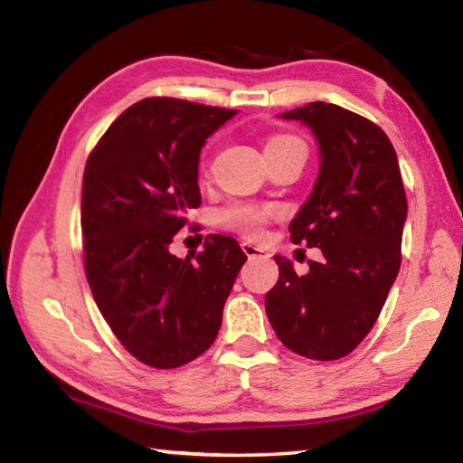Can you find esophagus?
<instances>
[{
	"label": "esophagus",
	"mask_w": 463,
	"mask_h": 463,
	"mask_svg": "<svg viewBox=\"0 0 463 463\" xmlns=\"http://www.w3.org/2000/svg\"><path fill=\"white\" fill-rule=\"evenodd\" d=\"M241 249H242V253H245L247 257H263V260H268V257H269V250L268 249L257 247V245H253V242H249V241L241 242Z\"/></svg>",
	"instance_id": "esophagus-1"
}]
</instances>
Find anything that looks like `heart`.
<instances>
[{
  "label": "heart",
  "mask_w": 463,
  "mask_h": 463,
  "mask_svg": "<svg viewBox=\"0 0 463 463\" xmlns=\"http://www.w3.org/2000/svg\"><path fill=\"white\" fill-rule=\"evenodd\" d=\"M289 143H300V140L289 138V137H273L268 148H276L281 145ZM278 216L276 206H250V203H239V206H231L221 213V222L226 229L239 231L249 239H257L263 234L265 224Z\"/></svg>",
  "instance_id": "b5f03b06"
}]
</instances>
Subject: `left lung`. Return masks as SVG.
<instances>
[{
  "instance_id": "left-lung-1",
  "label": "left lung",
  "mask_w": 463,
  "mask_h": 463,
  "mask_svg": "<svg viewBox=\"0 0 463 463\" xmlns=\"http://www.w3.org/2000/svg\"><path fill=\"white\" fill-rule=\"evenodd\" d=\"M317 137L320 169L304 206L289 222L292 242L318 247L307 276L276 255L279 278L265 312L294 354L333 362L372 331L401 269L406 194L390 138L364 116L326 101L279 114Z\"/></svg>"
}]
</instances>
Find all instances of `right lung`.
<instances>
[{"label": "right lung", "mask_w": 463, "mask_h": 463, "mask_svg": "<svg viewBox=\"0 0 463 463\" xmlns=\"http://www.w3.org/2000/svg\"><path fill=\"white\" fill-rule=\"evenodd\" d=\"M237 109L146 98L118 116L83 174L85 276L101 317L130 355L174 370L214 343L247 255L224 234L179 260L169 253L185 213L200 206L206 138Z\"/></svg>", "instance_id": "add662e5"}]
</instances>
